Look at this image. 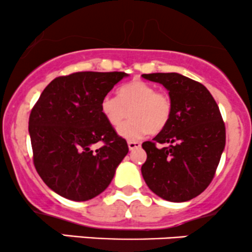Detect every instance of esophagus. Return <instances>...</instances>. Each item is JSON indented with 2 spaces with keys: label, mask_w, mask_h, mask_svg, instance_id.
<instances>
[{
  "label": "esophagus",
  "mask_w": 252,
  "mask_h": 252,
  "mask_svg": "<svg viewBox=\"0 0 252 252\" xmlns=\"http://www.w3.org/2000/svg\"><path fill=\"white\" fill-rule=\"evenodd\" d=\"M128 147L130 150H134V149H137L141 147V143L137 142V141H129L128 142Z\"/></svg>",
  "instance_id": "obj_1"
}]
</instances>
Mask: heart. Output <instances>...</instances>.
Instances as JSON below:
<instances>
[{"label": "heart", "mask_w": 252, "mask_h": 252, "mask_svg": "<svg viewBox=\"0 0 252 252\" xmlns=\"http://www.w3.org/2000/svg\"><path fill=\"white\" fill-rule=\"evenodd\" d=\"M100 111L112 128H117L127 117L132 120L118 129L126 140H138L147 132L158 134L166 128L172 115V102L163 92L143 80H132L121 86L117 97H103Z\"/></svg>", "instance_id": "heart-1"}]
</instances>
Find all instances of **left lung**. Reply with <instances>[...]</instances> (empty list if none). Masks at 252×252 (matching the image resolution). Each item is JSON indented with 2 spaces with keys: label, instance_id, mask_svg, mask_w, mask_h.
Returning a JSON list of instances; mask_svg holds the SVG:
<instances>
[{
  "label": "left lung",
  "instance_id": "obj_1",
  "mask_svg": "<svg viewBox=\"0 0 252 252\" xmlns=\"http://www.w3.org/2000/svg\"><path fill=\"white\" fill-rule=\"evenodd\" d=\"M163 85L172 102L166 128L142 143V176L156 195L184 202L198 196L215 176L225 148V126L215 98L200 83L175 73L142 74ZM166 144L163 149L156 144Z\"/></svg>",
  "mask_w": 252,
  "mask_h": 252
}]
</instances>
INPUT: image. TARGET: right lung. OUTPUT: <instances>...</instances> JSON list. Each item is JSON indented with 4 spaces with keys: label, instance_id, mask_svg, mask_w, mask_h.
<instances>
[{
    "label": "right lung",
    "instance_id": "1",
    "mask_svg": "<svg viewBox=\"0 0 252 252\" xmlns=\"http://www.w3.org/2000/svg\"><path fill=\"white\" fill-rule=\"evenodd\" d=\"M124 72H77L46 86L30 116V136L36 172L57 194L86 201L106 189L128 154L100 111L103 97ZM100 142L98 150L92 147Z\"/></svg>",
    "mask_w": 252,
    "mask_h": 252
}]
</instances>
